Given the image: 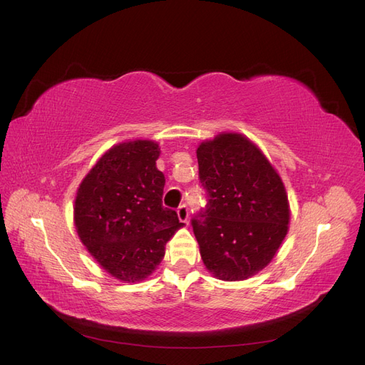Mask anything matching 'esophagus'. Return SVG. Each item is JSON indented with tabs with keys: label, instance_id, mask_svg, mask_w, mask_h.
<instances>
[{
	"label": "esophagus",
	"instance_id": "esophagus-1",
	"mask_svg": "<svg viewBox=\"0 0 365 365\" xmlns=\"http://www.w3.org/2000/svg\"><path fill=\"white\" fill-rule=\"evenodd\" d=\"M177 214H178V218H180L181 222L187 223V220H188V208H187L185 205H181V207L177 210Z\"/></svg>",
	"mask_w": 365,
	"mask_h": 365
}]
</instances>
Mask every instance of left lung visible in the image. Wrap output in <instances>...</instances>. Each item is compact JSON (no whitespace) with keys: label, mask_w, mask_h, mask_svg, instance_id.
<instances>
[{"label":"left lung","mask_w":365,"mask_h":365,"mask_svg":"<svg viewBox=\"0 0 365 365\" xmlns=\"http://www.w3.org/2000/svg\"><path fill=\"white\" fill-rule=\"evenodd\" d=\"M199 177L208 205L192 222L203 265L223 282L267 268L284 241L290 205L268 157L242 133L222 132L199 143Z\"/></svg>","instance_id":"left-lung-1"}]
</instances>
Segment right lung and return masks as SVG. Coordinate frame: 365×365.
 Segmentation results:
<instances>
[{
	"mask_svg": "<svg viewBox=\"0 0 365 365\" xmlns=\"http://www.w3.org/2000/svg\"><path fill=\"white\" fill-rule=\"evenodd\" d=\"M151 139L110 147L81 181L73 222L81 242L113 279L138 283L165 257L166 242L184 223L163 208L165 175Z\"/></svg>",
	"mask_w": 365,
	"mask_h": 365,
	"instance_id": "obj_1",
	"label": "right lung"
}]
</instances>
